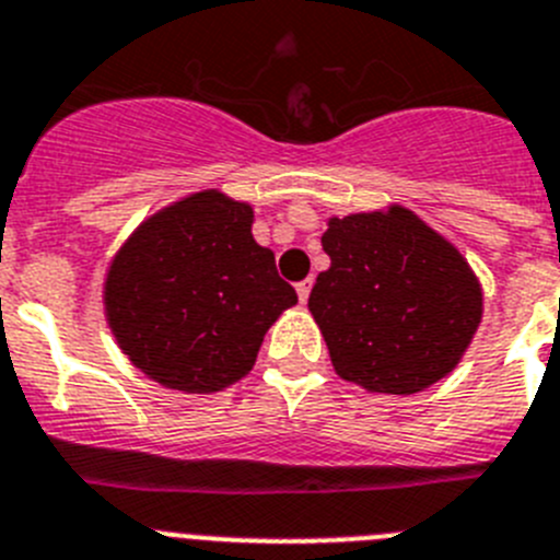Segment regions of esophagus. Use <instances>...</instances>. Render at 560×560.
Returning a JSON list of instances; mask_svg holds the SVG:
<instances>
[{
  "instance_id": "obj_1",
  "label": "esophagus",
  "mask_w": 560,
  "mask_h": 560,
  "mask_svg": "<svg viewBox=\"0 0 560 560\" xmlns=\"http://www.w3.org/2000/svg\"><path fill=\"white\" fill-rule=\"evenodd\" d=\"M310 290H313V281H310V279H304V281H299V284H295V293H299L301 304L310 299Z\"/></svg>"
}]
</instances>
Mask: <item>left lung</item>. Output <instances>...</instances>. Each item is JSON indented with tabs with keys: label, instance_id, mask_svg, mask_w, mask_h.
Listing matches in <instances>:
<instances>
[{
	"label": "left lung",
	"instance_id": "8db88e82",
	"mask_svg": "<svg viewBox=\"0 0 560 560\" xmlns=\"http://www.w3.org/2000/svg\"><path fill=\"white\" fill-rule=\"evenodd\" d=\"M310 313L335 372L377 395H417L454 372L482 320V284L415 211L332 217Z\"/></svg>",
	"mask_w": 560,
	"mask_h": 560
}]
</instances>
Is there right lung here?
<instances>
[{
	"mask_svg": "<svg viewBox=\"0 0 560 560\" xmlns=\"http://www.w3.org/2000/svg\"><path fill=\"white\" fill-rule=\"evenodd\" d=\"M250 225L247 202L211 188L140 222L115 253L106 320L145 377L211 395L250 372L267 329L299 301Z\"/></svg>",
	"mask_w": 560,
	"mask_h": 560,
	"instance_id": "right-lung-1",
	"label": "right lung"
}]
</instances>
